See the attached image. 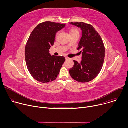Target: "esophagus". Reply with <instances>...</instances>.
<instances>
[{"instance_id": "1", "label": "esophagus", "mask_w": 128, "mask_h": 128, "mask_svg": "<svg viewBox=\"0 0 128 128\" xmlns=\"http://www.w3.org/2000/svg\"><path fill=\"white\" fill-rule=\"evenodd\" d=\"M65 58H66V60H68V59H69L68 57H65Z\"/></svg>"}]
</instances>
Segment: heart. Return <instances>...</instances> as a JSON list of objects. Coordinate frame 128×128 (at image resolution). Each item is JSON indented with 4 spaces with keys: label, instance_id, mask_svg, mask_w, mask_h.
I'll return each instance as SVG.
<instances>
[{
    "label": "heart",
    "instance_id": "obj_1",
    "mask_svg": "<svg viewBox=\"0 0 128 128\" xmlns=\"http://www.w3.org/2000/svg\"><path fill=\"white\" fill-rule=\"evenodd\" d=\"M59 33H57L56 34V37L58 35ZM69 35H79V31L76 29H71L69 31Z\"/></svg>",
    "mask_w": 128,
    "mask_h": 128
}]
</instances>
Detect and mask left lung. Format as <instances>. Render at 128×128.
<instances>
[{
	"instance_id": "8db88e82",
	"label": "left lung",
	"mask_w": 128,
	"mask_h": 128,
	"mask_svg": "<svg viewBox=\"0 0 128 128\" xmlns=\"http://www.w3.org/2000/svg\"><path fill=\"white\" fill-rule=\"evenodd\" d=\"M80 28L82 36L78 50H80V63L74 60V65L69 70L71 78L80 82L94 80L102 69L105 57V47L100 35L95 28L84 22L70 23Z\"/></svg>"
}]
</instances>
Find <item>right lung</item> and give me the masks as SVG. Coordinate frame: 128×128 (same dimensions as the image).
Segmentation results:
<instances>
[{
    "label": "right lung",
    "mask_w": 128,
    "mask_h": 128,
    "mask_svg": "<svg viewBox=\"0 0 128 128\" xmlns=\"http://www.w3.org/2000/svg\"><path fill=\"white\" fill-rule=\"evenodd\" d=\"M65 24L44 22L31 33L26 45L25 60L32 77L42 83L55 80L65 61L63 56H51L49 49L54 45L57 32Z\"/></svg>",
    "instance_id": "1"
}]
</instances>
